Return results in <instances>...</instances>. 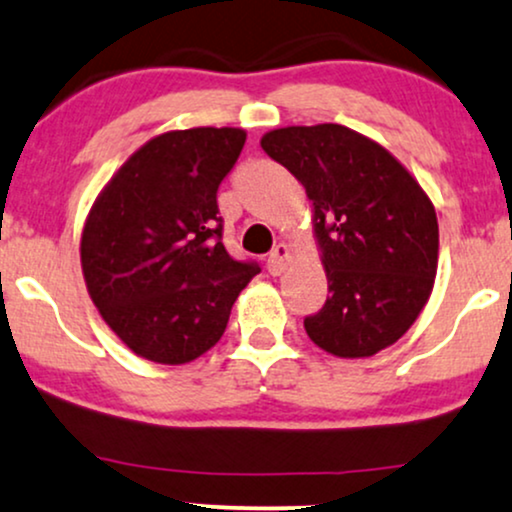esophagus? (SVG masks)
Instances as JSON below:
<instances>
[{
  "label": "esophagus",
  "instance_id": "1",
  "mask_svg": "<svg viewBox=\"0 0 512 512\" xmlns=\"http://www.w3.org/2000/svg\"><path fill=\"white\" fill-rule=\"evenodd\" d=\"M292 266V249H289V244H277L273 249V254L268 258V270L270 275H282L285 270Z\"/></svg>",
  "mask_w": 512,
  "mask_h": 512
}]
</instances>
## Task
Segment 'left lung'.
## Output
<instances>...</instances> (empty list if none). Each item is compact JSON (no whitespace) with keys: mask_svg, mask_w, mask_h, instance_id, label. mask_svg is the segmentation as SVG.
Masks as SVG:
<instances>
[{"mask_svg":"<svg viewBox=\"0 0 512 512\" xmlns=\"http://www.w3.org/2000/svg\"><path fill=\"white\" fill-rule=\"evenodd\" d=\"M261 147L311 201L330 289L320 313L304 320L311 342L337 358L399 342L437 277L439 225L425 189L380 142L346 125L277 128Z\"/></svg>","mask_w":512,"mask_h":512,"instance_id":"obj_1","label":"left lung"}]
</instances>
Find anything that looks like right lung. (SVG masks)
I'll return each instance as SVG.
<instances>
[{
	"instance_id": "add662e5",
	"label": "right lung",
	"mask_w": 512,
	"mask_h": 512,
	"mask_svg": "<svg viewBox=\"0 0 512 512\" xmlns=\"http://www.w3.org/2000/svg\"><path fill=\"white\" fill-rule=\"evenodd\" d=\"M242 128L170 130L144 142L87 213L80 266L104 323L135 356L199 358L261 270L225 251L216 192L244 147Z\"/></svg>"
}]
</instances>
